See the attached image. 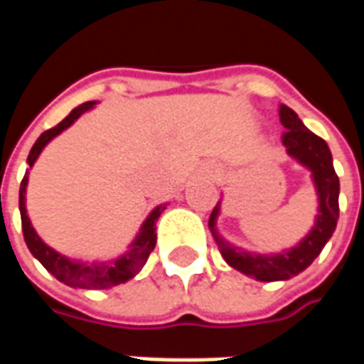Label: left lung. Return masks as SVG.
Wrapping results in <instances>:
<instances>
[{"instance_id":"obj_1","label":"left lung","mask_w":364,"mask_h":364,"mask_svg":"<svg viewBox=\"0 0 364 364\" xmlns=\"http://www.w3.org/2000/svg\"><path fill=\"white\" fill-rule=\"evenodd\" d=\"M281 124L287 130L281 134L282 146L287 148L292 158H296L300 164H304L308 169H312L314 183L320 195V214L316 218L312 232L296 245L294 250L279 255H253V253L242 252L237 247H232L222 240L216 230L214 220L218 216V205L214 206L213 214L208 218V228L213 232L214 242L220 247L224 259L230 265L244 274H252L257 281H287L300 271L312 265V261L318 257L328 244L331 234L336 232L337 218H339V177L333 169L331 151L323 138L316 136L312 130L302 124L298 114L287 105H281L279 109Z\"/></svg>"}]
</instances>
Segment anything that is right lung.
Here are the masks:
<instances>
[{
	"label": "right lung",
	"mask_w": 364,
	"mask_h": 364,
	"mask_svg": "<svg viewBox=\"0 0 364 364\" xmlns=\"http://www.w3.org/2000/svg\"><path fill=\"white\" fill-rule=\"evenodd\" d=\"M93 103H83L80 107H75L74 111L68 114L66 119L58 122L56 127L44 130L43 134L38 136V140L35 142V146L31 148V154H28L27 164L33 166L35 159L38 158V154L43 151V148L46 144L50 142L52 138L56 134H60L62 130H66L72 122H74L82 112H85L87 109H91ZM25 189H27V173L21 181V191H19V210H21V224H23V236H25V244L31 250V253L35 255L36 259L41 261L44 265V269L52 273L58 281L66 282L74 289H109V287H117L120 282L132 279L142 265L148 259V255L154 252L156 247V220L159 218V214L166 210V206H158L156 210H151V214L144 222L140 234L134 240V244L130 245V252L124 253L122 257L114 261H109V263H80V261H72L60 255L54 250H50L48 245L44 244L41 237L36 236L35 228L31 226V220L27 216V208H25Z\"/></svg>",
	"instance_id": "1"
}]
</instances>
